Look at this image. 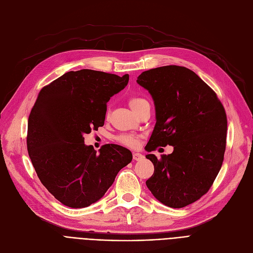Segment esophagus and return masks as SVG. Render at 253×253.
I'll list each match as a JSON object with an SVG mask.
<instances>
[{"label": "esophagus", "mask_w": 253, "mask_h": 253, "mask_svg": "<svg viewBox=\"0 0 253 253\" xmlns=\"http://www.w3.org/2000/svg\"><path fill=\"white\" fill-rule=\"evenodd\" d=\"M141 159H143V155H141L139 153H133V160L140 161Z\"/></svg>", "instance_id": "34e87169"}]
</instances>
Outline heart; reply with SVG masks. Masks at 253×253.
I'll use <instances>...</instances> for the list:
<instances>
[{
    "label": "heart",
    "mask_w": 253,
    "mask_h": 253,
    "mask_svg": "<svg viewBox=\"0 0 253 253\" xmlns=\"http://www.w3.org/2000/svg\"><path fill=\"white\" fill-rule=\"evenodd\" d=\"M129 103H130V106L132 108V110L135 112L136 110H138L140 108L141 105H143L144 103H148V101L145 100L144 98H141V97H138V96H133V97L130 98ZM117 141L120 142L121 144H123V145H126V147H129V148H136V147H138V144H139L138 138L136 136L129 135V134L119 135L117 137Z\"/></svg>",
    "instance_id": "1"
}]
</instances>
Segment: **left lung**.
<instances>
[{
    "label": "left lung",
    "mask_w": 253,
    "mask_h": 253,
    "mask_svg": "<svg viewBox=\"0 0 253 253\" xmlns=\"http://www.w3.org/2000/svg\"><path fill=\"white\" fill-rule=\"evenodd\" d=\"M136 82L152 95L156 125L147 144L173 147L158 159L149 154L154 174L145 181L157 200L171 208L188 206L205 195L221 168L227 115L216 93L193 71L166 65L141 73Z\"/></svg>",
    "instance_id": "1"
}]
</instances>
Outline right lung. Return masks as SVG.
<instances>
[{"instance_id":"add662e5","label":"right lung","mask_w":253,"mask_h":253,"mask_svg":"<svg viewBox=\"0 0 253 253\" xmlns=\"http://www.w3.org/2000/svg\"><path fill=\"white\" fill-rule=\"evenodd\" d=\"M128 81V75L72 71L40 91L26 144L39 179L63 205L95 203L132 161L131 152L121 145L104 144L97 153L84 143V134L103 126L106 102Z\"/></svg>"}]
</instances>
